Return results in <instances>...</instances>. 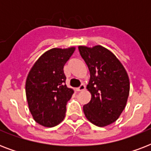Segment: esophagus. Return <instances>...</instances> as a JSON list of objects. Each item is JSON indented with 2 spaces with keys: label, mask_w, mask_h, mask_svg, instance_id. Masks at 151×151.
<instances>
[{
  "label": "esophagus",
  "mask_w": 151,
  "mask_h": 151,
  "mask_svg": "<svg viewBox=\"0 0 151 151\" xmlns=\"http://www.w3.org/2000/svg\"><path fill=\"white\" fill-rule=\"evenodd\" d=\"M85 89V85H84V84H82V85H81L80 87L77 88V91H78V92H82V91H84Z\"/></svg>",
  "instance_id": "34e87169"
}]
</instances>
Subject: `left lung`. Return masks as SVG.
Returning a JSON list of instances; mask_svg holds the SVG:
<instances>
[{"mask_svg":"<svg viewBox=\"0 0 151 151\" xmlns=\"http://www.w3.org/2000/svg\"><path fill=\"white\" fill-rule=\"evenodd\" d=\"M90 72L88 91L91 100L83 106L91 123L105 127L116 122L129 98L130 82L125 69L113 52L101 45L78 46Z\"/></svg>","mask_w":151,"mask_h":151,"instance_id":"obj_1","label":"left lung"}]
</instances>
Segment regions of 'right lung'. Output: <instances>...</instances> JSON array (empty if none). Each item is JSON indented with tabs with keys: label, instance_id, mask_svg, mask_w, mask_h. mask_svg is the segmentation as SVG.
I'll return each instance as SVG.
<instances>
[{
	"label": "right lung",
	"instance_id": "add662e5",
	"mask_svg": "<svg viewBox=\"0 0 151 151\" xmlns=\"http://www.w3.org/2000/svg\"><path fill=\"white\" fill-rule=\"evenodd\" d=\"M75 47L54 48L39 57L26 81V96L33 118L42 126L54 127L66 116L73 90L65 84L63 66Z\"/></svg>",
	"mask_w": 151,
	"mask_h": 151
}]
</instances>
